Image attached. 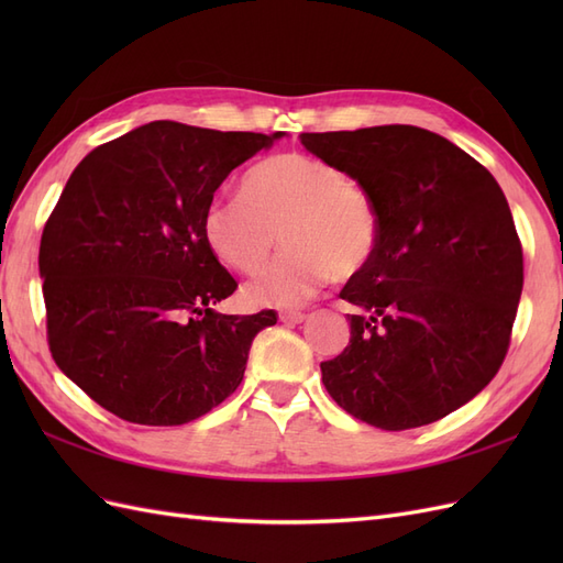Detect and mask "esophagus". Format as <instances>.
I'll list each match as a JSON object with an SVG mask.
<instances>
[{
  "instance_id": "obj_1",
  "label": "esophagus",
  "mask_w": 563,
  "mask_h": 563,
  "mask_svg": "<svg viewBox=\"0 0 563 563\" xmlns=\"http://www.w3.org/2000/svg\"><path fill=\"white\" fill-rule=\"evenodd\" d=\"M305 319H308V314L298 312V310H284V312H279V321H284V323H300Z\"/></svg>"
}]
</instances>
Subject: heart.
Wrapping results in <instances>:
<instances>
[{
  "label": "heart",
  "instance_id": "heart-1",
  "mask_svg": "<svg viewBox=\"0 0 563 563\" xmlns=\"http://www.w3.org/2000/svg\"><path fill=\"white\" fill-rule=\"evenodd\" d=\"M203 234L225 265L255 272L279 236L286 251L251 279L253 305L296 308L323 284L347 279L373 261L380 240L376 201L327 159L277 155L253 166L242 195L216 197L203 213Z\"/></svg>",
  "mask_w": 563,
  "mask_h": 563
}]
</instances>
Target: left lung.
I'll return each instance as SVG.
<instances>
[{"instance_id":"8db88e82","label":"left lung","mask_w":563,"mask_h":563,"mask_svg":"<svg viewBox=\"0 0 563 563\" xmlns=\"http://www.w3.org/2000/svg\"><path fill=\"white\" fill-rule=\"evenodd\" d=\"M376 201L373 261L340 298L350 345L321 362L333 401L373 428L430 424L474 399L512 338L523 251L500 185L467 152L408 124L300 133Z\"/></svg>"}]
</instances>
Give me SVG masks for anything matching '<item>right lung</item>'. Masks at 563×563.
<instances>
[{
	"label": "right lung",
	"instance_id": "1",
	"mask_svg": "<svg viewBox=\"0 0 563 563\" xmlns=\"http://www.w3.org/2000/svg\"><path fill=\"white\" fill-rule=\"evenodd\" d=\"M282 131L150 122L79 162L40 244L46 340L58 368L117 418L185 424L240 387L272 310L211 305L236 282L203 234L232 168Z\"/></svg>",
	"mask_w": 563,
	"mask_h": 563
}]
</instances>
